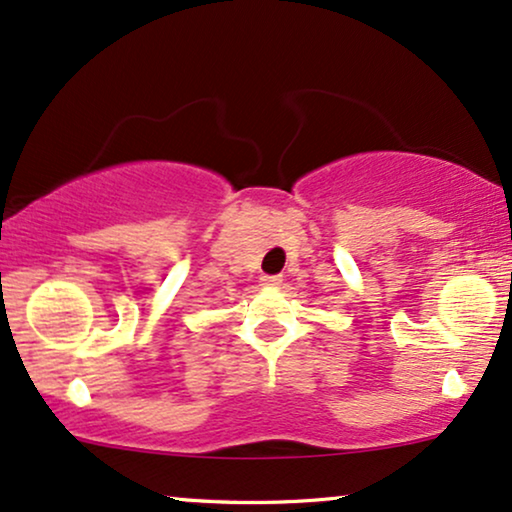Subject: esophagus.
I'll use <instances>...</instances> for the list:
<instances>
[{
  "label": "esophagus",
  "mask_w": 512,
  "mask_h": 512,
  "mask_svg": "<svg viewBox=\"0 0 512 512\" xmlns=\"http://www.w3.org/2000/svg\"><path fill=\"white\" fill-rule=\"evenodd\" d=\"M281 283H283L281 276H262V285H271V288H276V285Z\"/></svg>",
  "instance_id": "34e87169"
}]
</instances>
